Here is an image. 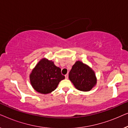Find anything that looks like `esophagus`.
Masks as SVG:
<instances>
[{
	"mask_svg": "<svg viewBox=\"0 0 128 128\" xmlns=\"http://www.w3.org/2000/svg\"><path fill=\"white\" fill-rule=\"evenodd\" d=\"M65 78H66V79H68V74H66L65 75Z\"/></svg>",
	"mask_w": 128,
	"mask_h": 128,
	"instance_id": "obj_1",
	"label": "esophagus"
}]
</instances>
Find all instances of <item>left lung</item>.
Segmentation results:
<instances>
[{
  "label": "left lung",
  "instance_id": "1",
  "mask_svg": "<svg viewBox=\"0 0 128 128\" xmlns=\"http://www.w3.org/2000/svg\"><path fill=\"white\" fill-rule=\"evenodd\" d=\"M69 78L75 88L82 92H89L97 84V78L92 68L81 61L75 62L70 71Z\"/></svg>",
  "mask_w": 128,
  "mask_h": 128
}]
</instances>
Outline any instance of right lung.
<instances>
[{"label": "right lung", "mask_w": 128, "mask_h": 128, "mask_svg": "<svg viewBox=\"0 0 128 128\" xmlns=\"http://www.w3.org/2000/svg\"><path fill=\"white\" fill-rule=\"evenodd\" d=\"M65 78L61 69L52 60L43 58L33 68L30 74L32 88L41 94L50 93L57 88L59 82Z\"/></svg>", "instance_id": "right-lung-1"}]
</instances>
